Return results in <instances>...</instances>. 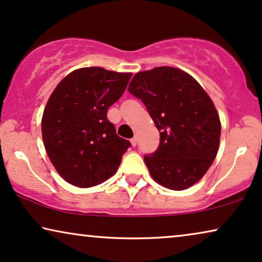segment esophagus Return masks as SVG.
Instances as JSON below:
<instances>
[{
    "instance_id": "esophagus-1",
    "label": "esophagus",
    "mask_w": 262,
    "mask_h": 262,
    "mask_svg": "<svg viewBox=\"0 0 262 262\" xmlns=\"http://www.w3.org/2000/svg\"><path fill=\"white\" fill-rule=\"evenodd\" d=\"M131 144L134 145V146L137 145V137H134V138L131 139Z\"/></svg>"
}]
</instances>
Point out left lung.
Here are the masks:
<instances>
[{
    "label": "left lung",
    "mask_w": 262,
    "mask_h": 262,
    "mask_svg": "<svg viewBox=\"0 0 262 262\" xmlns=\"http://www.w3.org/2000/svg\"><path fill=\"white\" fill-rule=\"evenodd\" d=\"M128 92L144 103L160 132L155 152L144 156L156 182L182 191L198 182L216 159L221 121L198 82L177 68L137 73Z\"/></svg>",
    "instance_id": "left-lung-1"
}]
</instances>
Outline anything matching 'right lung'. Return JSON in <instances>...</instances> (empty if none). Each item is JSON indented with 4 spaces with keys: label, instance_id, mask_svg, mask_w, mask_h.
I'll list each match as a JSON object with an SVG mask.
<instances>
[{
    "label": "right lung",
    "instance_id": "add662e5",
    "mask_svg": "<svg viewBox=\"0 0 262 262\" xmlns=\"http://www.w3.org/2000/svg\"><path fill=\"white\" fill-rule=\"evenodd\" d=\"M131 75L82 68L63 78L50 96L42 141L56 170L69 184L93 187L119 168L131 143L117 135L107 110L124 94Z\"/></svg>",
    "mask_w": 262,
    "mask_h": 262
}]
</instances>
